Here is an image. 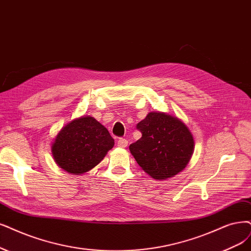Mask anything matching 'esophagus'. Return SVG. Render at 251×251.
Here are the masks:
<instances>
[{
    "label": "esophagus",
    "instance_id": "obj_1",
    "mask_svg": "<svg viewBox=\"0 0 251 251\" xmlns=\"http://www.w3.org/2000/svg\"><path fill=\"white\" fill-rule=\"evenodd\" d=\"M117 145H118V147H120V148H126V147L128 146V141L126 140V138L121 137V138H119V140H118Z\"/></svg>",
    "mask_w": 251,
    "mask_h": 251
}]
</instances>
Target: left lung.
I'll list each match as a JSON object with an SVG mask.
<instances>
[{"mask_svg": "<svg viewBox=\"0 0 251 251\" xmlns=\"http://www.w3.org/2000/svg\"><path fill=\"white\" fill-rule=\"evenodd\" d=\"M136 128L142 132V137L129 146V150L138 165L152 178H172L188 164L194 141L187 126L178 118L152 111Z\"/></svg>", "mask_w": 251, "mask_h": 251, "instance_id": "1", "label": "left lung"}]
</instances>
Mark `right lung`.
Returning a JSON list of instances; mask_svg holds the SVG:
<instances>
[{"label": "right lung", "mask_w": 251, "mask_h": 251, "mask_svg": "<svg viewBox=\"0 0 251 251\" xmlns=\"http://www.w3.org/2000/svg\"><path fill=\"white\" fill-rule=\"evenodd\" d=\"M114 145V138L97 120L80 117L62 128L51 145V153L61 169L82 175L95 168Z\"/></svg>", "instance_id": "1"}]
</instances>
